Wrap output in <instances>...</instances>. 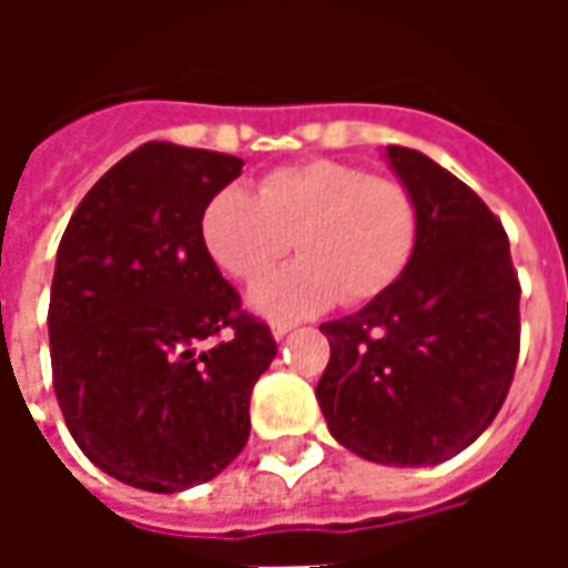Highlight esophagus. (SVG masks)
Returning a JSON list of instances; mask_svg holds the SVG:
<instances>
[{"label": "esophagus", "mask_w": 568, "mask_h": 568, "mask_svg": "<svg viewBox=\"0 0 568 568\" xmlns=\"http://www.w3.org/2000/svg\"><path fill=\"white\" fill-rule=\"evenodd\" d=\"M292 328H295V322H273L271 325V332L276 341H280V337H285V334L292 332Z\"/></svg>", "instance_id": "34e87169"}]
</instances>
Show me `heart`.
<instances>
[{"instance_id": "heart-1", "label": "heart", "mask_w": 568, "mask_h": 568, "mask_svg": "<svg viewBox=\"0 0 568 568\" xmlns=\"http://www.w3.org/2000/svg\"><path fill=\"white\" fill-rule=\"evenodd\" d=\"M200 246L231 280L252 283L291 247L302 261L261 280L252 307L264 316H307L365 304L389 292L417 255V194L389 175L344 161L288 163L258 179V191L219 187L200 210Z\"/></svg>"}]
</instances>
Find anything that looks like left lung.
<instances>
[{"label":"left lung","mask_w":568,"mask_h":568,"mask_svg":"<svg viewBox=\"0 0 568 568\" xmlns=\"http://www.w3.org/2000/svg\"><path fill=\"white\" fill-rule=\"evenodd\" d=\"M419 200L405 276L322 322L332 358L316 386L328 432L383 465H438L496 419L520 356V280L501 222L471 187L414 149H386Z\"/></svg>","instance_id":"obj_1"}]
</instances>
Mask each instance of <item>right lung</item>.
Here are the masks:
<instances>
[{
	"mask_svg": "<svg viewBox=\"0 0 568 568\" xmlns=\"http://www.w3.org/2000/svg\"><path fill=\"white\" fill-rule=\"evenodd\" d=\"M240 170L234 154L145 142L84 194L57 248V402L81 453L130 487L206 484L246 447L276 341L197 234Z\"/></svg>",
	"mask_w": 568,
	"mask_h": 568,
	"instance_id": "right-lung-1",
	"label": "right lung"
}]
</instances>
